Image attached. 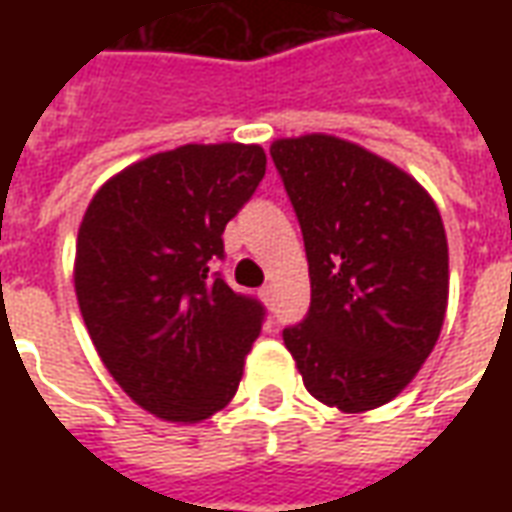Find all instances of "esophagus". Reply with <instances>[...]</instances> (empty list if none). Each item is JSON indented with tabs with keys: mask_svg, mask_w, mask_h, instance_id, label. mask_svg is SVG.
<instances>
[{
	"mask_svg": "<svg viewBox=\"0 0 512 512\" xmlns=\"http://www.w3.org/2000/svg\"><path fill=\"white\" fill-rule=\"evenodd\" d=\"M260 299L263 301L274 299V288H271V285H263V288H260Z\"/></svg>",
	"mask_w": 512,
	"mask_h": 512,
	"instance_id": "34e87169",
	"label": "esophagus"
}]
</instances>
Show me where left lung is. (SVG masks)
I'll return each instance as SVG.
<instances>
[{
    "label": "left lung",
    "instance_id": "1",
    "mask_svg": "<svg viewBox=\"0 0 512 512\" xmlns=\"http://www.w3.org/2000/svg\"><path fill=\"white\" fill-rule=\"evenodd\" d=\"M271 158L310 263V312L282 337L312 397L345 414L389 403L439 340L450 257L439 208L403 169L329 134Z\"/></svg>",
    "mask_w": 512,
    "mask_h": 512
}]
</instances>
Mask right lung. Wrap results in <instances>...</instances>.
<instances>
[{"instance_id":"obj_1","label":"right lung","mask_w":512,"mask_h":512,"mask_svg":"<svg viewBox=\"0 0 512 512\" xmlns=\"http://www.w3.org/2000/svg\"><path fill=\"white\" fill-rule=\"evenodd\" d=\"M266 175L260 145H183L95 191L76 241V299L106 370L167 422L233 400L266 310L213 263L222 233Z\"/></svg>"}]
</instances>
